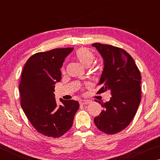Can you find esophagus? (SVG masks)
Returning a JSON list of instances; mask_svg holds the SVG:
<instances>
[{
  "label": "esophagus",
  "instance_id": "34e87169",
  "mask_svg": "<svg viewBox=\"0 0 160 160\" xmlns=\"http://www.w3.org/2000/svg\"><path fill=\"white\" fill-rule=\"evenodd\" d=\"M80 105H85V104H88L90 102L89 100H85V99H80Z\"/></svg>",
  "mask_w": 160,
  "mask_h": 160
}]
</instances>
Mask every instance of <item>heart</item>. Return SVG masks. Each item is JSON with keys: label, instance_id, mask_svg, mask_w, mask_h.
I'll list each match as a JSON object with an SVG mask.
<instances>
[{"label": "heart", "instance_id": "1", "mask_svg": "<svg viewBox=\"0 0 160 160\" xmlns=\"http://www.w3.org/2000/svg\"><path fill=\"white\" fill-rule=\"evenodd\" d=\"M75 56L77 60L85 67L90 66L95 58L94 54L88 48L85 47L78 48L75 52ZM62 70L63 71L64 70L63 68H62Z\"/></svg>", "mask_w": 160, "mask_h": 160}]
</instances>
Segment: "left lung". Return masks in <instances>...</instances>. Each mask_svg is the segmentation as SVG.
Instances as JSON below:
<instances>
[{
    "label": "left lung",
    "instance_id": "left-lung-1",
    "mask_svg": "<svg viewBox=\"0 0 160 160\" xmlns=\"http://www.w3.org/2000/svg\"><path fill=\"white\" fill-rule=\"evenodd\" d=\"M104 60L98 85L100 94L109 91L110 100L102 104L103 110L94 118L97 128L112 135L123 131L134 118L141 100V75L131 55L122 48L94 43Z\"/></svg>",
    "mask_w": 160,
    "mask_h": 160
}]
</instances>
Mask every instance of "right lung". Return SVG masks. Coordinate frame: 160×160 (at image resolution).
I'll return each instance as SVG.
<instances>
[{
  "instance_id": "1",
  "label": "right lung",
  "mask_w": 160,
  "mask_h": 160,
  "mask_svg": "<svg viewBox=\"0 0 160 160\" xmlns=\"http://www.w3.org/2000/svg\"><path fill=\"white\" fill-rule=\"evenodd\" d=\"M73 48H55L32 55L24 66L19 85L21 107L37 131L48 137L59 138L71 128L79 103L54 95L56 82L61 80V68Z\"/></svg>"
}]
</instances>
